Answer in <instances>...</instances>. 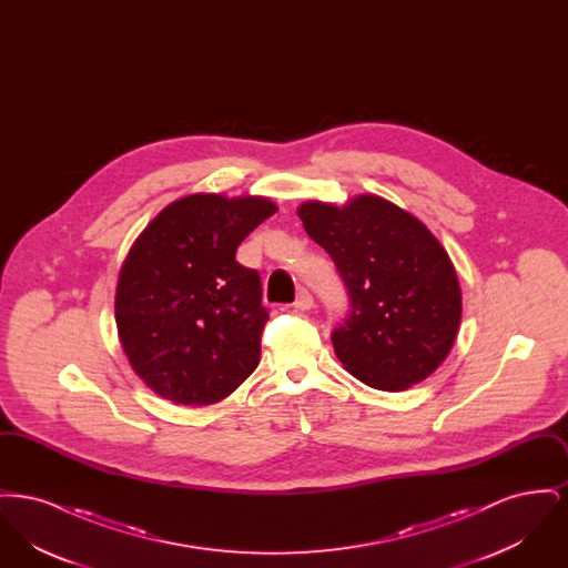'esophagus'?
<instances>
[{"instance_id": "1", "label": "esophagus", "mask_w": 568, "mask_h": 568, "mask_svg": "<svg viewBox=\"0 0 568 568\" xmlns=\"http://www.w3.org/2000/svg\"><path fill=\"white\" fill-rule=\"evenodd\" d=\"M294 306L300 308V311H308V308H313V306H315V300H313V296H311L306 290H300V292H297Z\"/></svg>"}]
</instances>
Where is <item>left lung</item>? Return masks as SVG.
Instances as JSON below:
<instances>
[{"label":"left lung","instance_id":"left-lung-1","mask_svg":"<svg viewBox=\"0 0 568 568\" xmlns=\"http://www.w3.org/2000/svg\"><path fill=\"white\" fill-rule=\"evenodd\" d=\"M297 216L349 292L352 311L332 332L345 368L383 392L430 377L452 352L462 317L456 268L433 232L371 193L345 206L311 200Z\"/></svg>","mask_w":568,"mask_h":568}]
</instances>
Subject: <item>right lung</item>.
I'll return each instance as SVG.
<instances>
[{
  "label": "right lung",
  "mask_w": 568,
  "mask_h": 568,
  "mask_svg": "<svg viewBox=\"0 0 568 568\" xmlns=\"http://www.w3.org/2000/svg\"><path fill=\"white\" fill-rule=\"evenodd\" d=\"M276 204L193 193L172 202L132 244L116 283L114 320L135 375L176 405H215L260 364V274L236 248Z\"/></svg>",
  "instance_id": "right-lung-1"
}]
</instances>
